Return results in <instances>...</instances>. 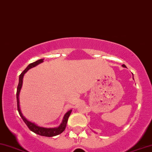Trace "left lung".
Masks as SVG:
<instances>
[{
  "mask_svg": "<svg viewBox=\"0 0 152 152\" xmlns=\"http://www.w3.org/2000/svg\"><path fill=\"white\" fill-rule=\"evenodd\" d=\"M122 66H123V67H124V68H126V66H125V64H123V65H122ZM133 79H134V76H133Z\"/></svg>",
  "mask_w": 152,
  "mask_h": 152,
  "instance_id": "8db88e82",
  "label": "left lung"
}]
</instances>
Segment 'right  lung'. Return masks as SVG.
Instances as JSON below:
<instances>
[{"label": "right lung", "instance_id": "obj_1", "mask_svg": "<svg viewBox=\"0 0 152 152\" xmlns=\"http://www.w3.org/2000/svg\"><path fill=\"white\" fill-rule=\"evenodd\" d=\"M44 61V59H40V60H37L36 61H34V62L31 63L30 64L27 66V67L24 70V71L22 72V73L19 76V83L17 87V92H16V99H17V107H18V111L20 116H21V118H23L24 122L25 123V124L27 125V127L29 128L31 131H32L33 132L37 134L43 136H47V137H52V136H57L58 134H60L61 133H62L66 128V124L68 122V119H69V117L71 114L72 110H70L69 111H68L66 113L64 114V116L62 121H61V124L59 125L58 127H44L39 126L34 123L31 121H29L27 120L25 116H23V113L20 110V102H19V94L20 92V90L22 88V86H23V77L25 74L27 72L28 70L30 69H32L35 66H36L37 65L39 64L42 63Z\"/></svg>", "mask_w": 152, "mask_h": 152}]
</instances>
